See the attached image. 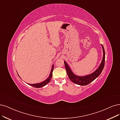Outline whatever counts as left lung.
I'll return each mask as SVG.
<instances>
[{
    "label": "left lung",
    "mask_w": 120,
    "mask_h": 120,
    "mask_svg": "<svg viewBox=\"0 0 120 120\" xmlns=\"http://www.w3.org/2000/svg\"><path fill=\"white\" fill-rule=\"evenodd\" d=\"M103 49V59L101 61V63L99 65V67L97 68L95 71L90 75H88L87 76H78L75 74H74L71 68L69 67V66L66 63V62L64 61V64L65 68L67 71V73L68 76L70 79L74 83L77 84L78 85L80 86H86L88 85L92 81H94L95 79L98 77L100 74L101 73L102 71L104 68V64H105V50L103 46L102 45Z\"/></svg>",
    "instance_id": "obj_1"
}]
</instances>
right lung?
<instances>
[{
	"label": "right lung",
	"mask_w": 120,
	"mask_h": 120,
	"mask_svg": "<svg viewBox=\"0 0 120 120\" xmlns=\"http://www.w3.org/2000/svg\"><path fill=\"white\" fill-rule=\"evenodd\" d=\"M53 68H54V65H52V68H51V72L50 73L49 76L48 77V78L45 79V81H44L42 82H41L40 83H34V84H29V85L32 86L33 87H36V88H40V87H42L44 86H45V85H46L48 83H49L50 81V79L52 77V72L53 70Z\"/></svg>",
	"instance_id": "right-lung-1"
}]
</instances>
